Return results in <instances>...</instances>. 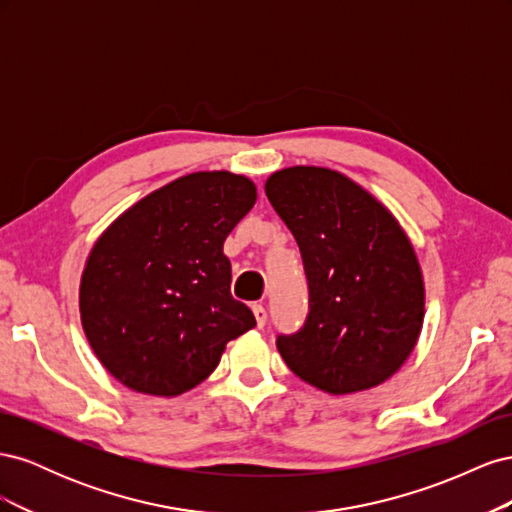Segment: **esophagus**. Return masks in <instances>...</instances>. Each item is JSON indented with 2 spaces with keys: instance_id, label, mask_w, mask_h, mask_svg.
<instances>
[{
  "instance_id": "34e87169",
  "label": "esophagus",
  "mask_w": 512,
  "mask_h": 512,
  "mask_svg": "<svg viewBox=\"0 0 512 512\" xmlns=\"http://www.w3.org/2000/svg\"><path fill=\"white\" fill-rule=\"evenodd\" d=\"M252 312H254V316H256L258 329L265 327V324H267V309L262 307V305H254V307H252Z\"/></svg>"
}]
</instances>
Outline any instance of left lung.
I'll use <instances>...</instances> for the list:
<instances>
[{
    "instance_id": "8db88e82",
    "label": "left lung",
    "mask_w": 512,
    "mask_h": 512,
    "mask_svg": "<svg viewBox=\"0 0 512 512\" xmlns=\"http://www.w3.org/2000/svg\"><path fill=\"white\" fill-rule=\"evenodd\" d=\"M265 192L299 243L309 288L303 327L277 335L282 359L331 395L389 380L414 350L425 316L423 275L406 232L331 168L277 170Z\"/></svg>"
}]
</instances>
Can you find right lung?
Wrapping results in <instances>:
<instances>
[{
  "label": "right lung",
  "mask_w": 512,
  "mask_h": 512,
  "mask_svg": "<svg viewBox=\"0 0 512 512\" xmlns=\"http://www.w3.org/2000/svg\"><path fill=\"white\" fill-rule=\"evenodd\" d=\"M256 203L226 170L192 173L106 228L81 277V322L100 363L128 389L175 397L218 367L230 339L256 327L230 294L224 241Z\"/></svg>",
  "instance_id": "add662e5"
}]
</instances>
